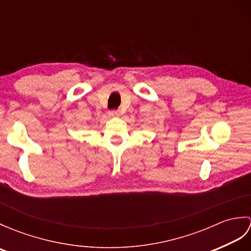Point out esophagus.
<instances>
[{
	"label": "esophagus",
	"mask_w": 251,
	"mask_h": 251,
	"mask_svg": "<svg viewBox=\"0 0 251 251\" xmlns=\"http://www.w3.org/2000/svg\"><path fill=\"white\" fill-rule=\"evenodd\" d=\"M109 114H110L111 116H119V115H120V111H119V110H111V111L109 112Z\"/></svg>",
	"instance_id": "obj_1"
}]
</instances>
